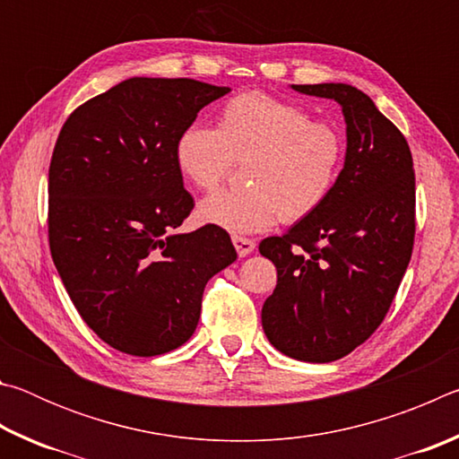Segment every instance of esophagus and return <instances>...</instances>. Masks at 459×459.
<instances>
[{"instance_id": "obj_1", "label": "esophagus", "mask_w": 459, "mask_h": 459, "mask_svg": "<svg viewBox=\"0 0 459 459\" xmlns=\"http://www.w3.org/2000/svg\"><path fill=\"white\" fill-rule=\"evenodd\" d=\"M232 245H235L238 257H247V255L255 251V240L245 237H232Z\"/></svg>"}]
</instances>
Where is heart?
Returning <instances> with one entry per match:
<instances>
[{
  "mask_svg": "<svg viewBox=\"0 0 459 459\" xmlns=\"http://www.w3.org/2000/svg\"><path fill=\"white\" fill-rule=\"evenodd\" d=\"M176 166L196 188L219 186L244 161L248 188L219 190L198 204V221L251 235L283 219L298 222L320 208L338 180L344 139L328 121L265 92H245L224 103L216 129L186 127L174 147Z\"/></svg>",
  "mask_w": 459,
  "mask_h": 459,
  "instance_id": "b5f03b06",
  "label": "heart"
}]
</instances>
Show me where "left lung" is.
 Listing matches in <instances>:
<instances>
[{"mask_svg":"<svg viewBox=\"0 0 459 459\" xmlns=\"http://www.w3.org/2000/svg\"><path fill=\"white\" fill-rule=\"evenodd\" d=\"M291 89L342 107L346 158L314 214L283 237L261 240V255L277 267L261 322L290 359L332 362L372 336L407 271L415 238L413 158L405 135L356 87Z\"/></svg>","mask_w":459,"mask_h":459,"instance_id":"obj_1","label":"left lung"}]
</instances>
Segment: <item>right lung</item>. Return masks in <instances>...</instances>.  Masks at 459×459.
Listing matches in <instances>:
<instances>
[{"mask_svg":"<svg viewBox=\"0 0 459 459\" xmlns=\"http://www.w3.org/2000/svg\"><path fill=\"white\" fill-rule=\"evenodd\" d=\"M229 87L134 76L74 108L48 172L58 275L97 336L131 356L176 351L198 325L208 279L237 251L227 230L176 232L194 198L178 135Z\"/></svg>","mask_w":459,"mask_h":459,"instance_id":"add662e5","label":"right lung"}]
</instances>
